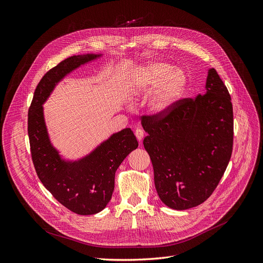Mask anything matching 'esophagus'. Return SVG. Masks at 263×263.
<instances>
[{
  "mask_svg": "<svg viewBox=\"0 0 263 263\" xmlns=\"http://www.w3.org/2000/svg\"><path fill=\"white\" fill-rule=\"evenodd\" d=\"M135 135H136V138L139 142H141L143 139H144V132L140 128H137L136 132H135Z\"/></svg>",
  "mask_w": 263,
  "mask_h": 263,
  "instance_id": "34e87169",
  "label": "esophagus"
}]
</instances>
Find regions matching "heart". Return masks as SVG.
<instances>
[{"instance_id": "obj_1", "label": "heart", "mask_w": 263, "mask_h": 263, "mask_svg": "<svg viewBox=\"0 0 263 263\" xmlns=\"http://www.w3.org/2000/svg\"><path fill=\"white\" fill-rule=\"evenodd\" d=\"M187 85L185 72L166 62H153L136 70L128 83L134 95L152 92L148 103V112L157 118H162L174 111L182 98Z\"/></svg>"}]
</instances>
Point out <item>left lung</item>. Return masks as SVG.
Here are the masks:
<instances>
[{
	"instance_id": "left-lung-1",
	"label": "left lung",
	"mask_w": 263,
	"mask_h": 263,
	"mask_svg": "<svg viewBox=\"0 0 263 263\" xmlns=\"http://www.w3.org/2000/svg\"><path fill=\"white\" fill-rule=\"evenodd\" d=\"M142 126L162 202L176 211L203 203L219 184L233 145L231 97L216 69H208L203 94L181 99L165 117H143Z\"/></svg>"
}]
</instances>
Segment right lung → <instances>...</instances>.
<instances>
[{"mask_svg": "<svg viewBox=\"0 0 263 263\" xmlns=\"http://www.w3.org/2000/svg\"><path fill=\"white\" fill-rule=\"evenodd\" d=\"M102 56H72L47 71L34 92L28 114L32 160L40 181L62 205L82 216L95 215L108 205L114 192L115 173L125 157L138 148V141L130 128H124L81 159H66L49 138L43 103L69 73Z\"/></svg>", "mask_w": 263, "mask_h": 263, "instance_id": "add662e5", "label": "right lung"}]
</instances>
